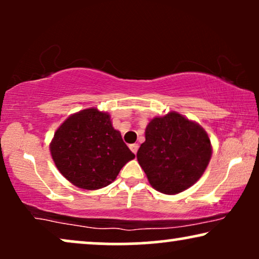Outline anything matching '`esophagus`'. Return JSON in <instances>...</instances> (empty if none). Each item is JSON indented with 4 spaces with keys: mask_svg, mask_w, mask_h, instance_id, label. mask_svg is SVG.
I'll return each mask as SVG.
<instances>
[{
    "mask_svg": "<svg viewBox=\"0 0 259 259\" xmlns=\"http://www.w3.org/2000/svg\"><path fill=\"white\" fill-rule=\"evenodd\" d=\"M130 148H131V151H132L134 154H137L138 148H139V145H138V144H132V145H130Z\"/></svg>",
    "mask_w": 259,
    "mask_h": 259,
    "instance_id": "obj_1",
    "label": "esophagus"
}]
</instances>
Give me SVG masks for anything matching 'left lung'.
I'll use <instances>...</instances> for the list:
<instances>
[{"instance_id":"8db88e82","label":"left lung","mask_w":259,"mask_h":259,"mask_svg":"<svg viewBox=\"0 0 259 259\" xmlns=\"http://www.w3.org/2000/svg\"><path fill=\"white\" fill-rule=\"evenodd\" d=\"M138 150L139 165L152 187L165 194L183 192L203 176L212 154L207 133L177 112L152 119Z\"/></svg>"}]
</instances>
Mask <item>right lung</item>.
Here are the masks:
<instances>
[{
	"label": "right lung",
	"instance_id": "right-lung-1",
	"mask_svg": "<svg viewBox=\"0 0 259 259\" xmlns=\"http://www.w3.org/2000/svg\"><path fill=\"white\" fill-rule=\"evenodd\" d=\"M51 154L60 173L83 190L109 185L136 157L113 128L108 113L97 108L68 116L56 130Z\"/></svg>",
	"mask_w": 259,
	"mask_h": 259
}]
</instances>
